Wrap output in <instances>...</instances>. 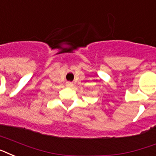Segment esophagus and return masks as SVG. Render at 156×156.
Instances as JSON below:
<instances>
[{"label": "esophagus", "instance_id": "1", "mask_svg": "<svg viewBox=\"0 0 156 156\" xmlns=\"http://www.w3.org/2000/svg\"><path fill=\"white\" fill-rule=\"evenodd\" d=\"M66 86H67V87H72V86H73V83H71V82H67V83H66Z\"/></svg>", "mask_w": 156, "mask_h": 156}]
</instances>
